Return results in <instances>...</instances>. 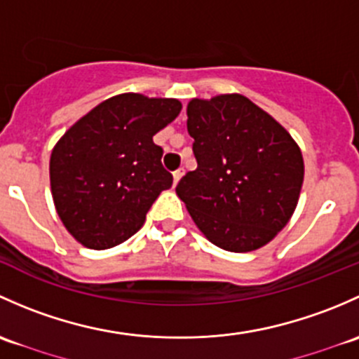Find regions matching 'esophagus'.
<instances>
[{
	"label": "esophagus",
	"mask_w": 359,
	"mask_h": 359,
	"mask_svg": "<svg viewBox=\"0 0 359 359\" xmlns=\"http://www.w3.org/2000/svg\"><path fill=\"white\" fill-rule=\"evenodd\" d=\"M181 176H183V169H178V171L172 172V181H175V184H178V181L181 180Z\"/></svg>",
	"instance_id": "esophagus-1"
}]
</instances>
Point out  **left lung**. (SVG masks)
I'll return each mask as SVG.
<instances>
[{
	"label": "left lung",
	"instance_id": "obj_1",
	"mask_svg": "<svg viewBox=\"0 0 359 359\" xmlns=\"http://www.w3.org/2000/svg\"><path fill=\"white\" fill-rule=\"evenodd\" d=\"M197 169L176 194L214 245L250 252L266 245L297 205L302 154L269 114L242 95L188 103Z\"/></svg>",
	"mask_w": 359,
	"mask_h": 359
}]
</instances>
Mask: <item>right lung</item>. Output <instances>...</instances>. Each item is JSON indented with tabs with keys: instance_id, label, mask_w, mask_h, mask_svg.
<instances>
[{
	"instance_id": "right-lung-1",
	"label": "right lung",
	"mask_w": 359,
	"mask_h": 359,
	"mask_svg": "<svg viewBox=\"0 0 359 359\" xmlns=\"http://www.w3.org/2000/svg\"><path fill=\"white\" fill-rule=\"evenodd\" d=\"M175 98L112 97L81 117L55 145L51 195L69 233L90 249H110L133 236L172 175L154 135L178 117Z\"/></svg>"
}]
</instances>
